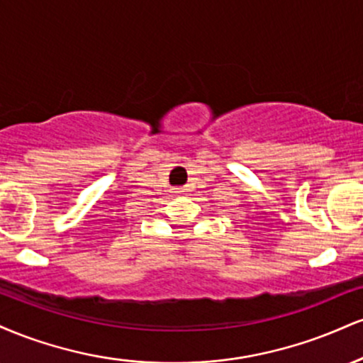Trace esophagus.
I'll return each instance as SVG.
<instances>
[{
	"label": "esophagus",
	"mask_w": 363,
	"mask_h": 363,
	"mask_svg": "<svg viewBox=\"0 0 363 363\" xmlns=\"http://www.w3.org/2000/svg\"><path fill=\"white\" fill-rule=\"evenodd\" d=\"M177 193L179 194H187V193H189V187H179V189H177Z\"/></svg>",
	"instance_id": "34e87169"
}]
</instances>
